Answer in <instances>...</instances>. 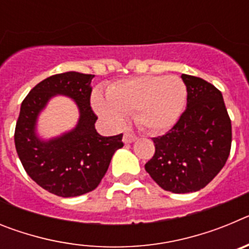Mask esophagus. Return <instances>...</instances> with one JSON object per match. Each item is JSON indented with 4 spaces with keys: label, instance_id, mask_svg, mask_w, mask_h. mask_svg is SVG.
I'll return each instance as SVG.
<instances>
[{
    "label": "esophagus",
    "instance_id": "obj_1",
    "mask_svg": "<svg viewBox=\"0 0 249 249\" xmlns=\"http://www.w3.org/2000/svg\"><path fill=\"white\" fill-rule=\"evenodd\" d=\"M136 140H137V137H136L133 133H124V135H123V143L124 144L132 143V142H135Z\"/></svg>",
    "mask_w": 249,
    "mask_h": 249
}]
</instances>
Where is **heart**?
I'll return each instance as SVG.
<instances>
[{
  "mask_svg": "<svg viewBox=\"0 0 249 249\" xmlns=\"http://www.w3.org/2000/svg\"><path fill=\"white\" fill-rule=\"evenodd\" d=\"M187 87L178 76H140L112 83L106 97L96 92L92 106L103 121L123 126L126 114L135 113L136 123L152 133L169 129L181 117Z\"/></svg>",
  "mask_w": 249,
  "mask_h": 249,
  "instance_id": "obj_1",
  "label": "heart"
}]
</instances>
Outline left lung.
Here are the masks:
<instances>
[{"label": "left lung", "mask_w": 249, "mask_h": 249, "mask_svg": "<svg viewBox=\"0 0 249 249\" xmlns=\"http://www.w3.org/2000/svg\"><path fill=\"white\" fill-rule=\"evenodd\" d=\"M187 108L164 136L153 138L156 152L144 164L152 179L172 193L197 192L227 162L232 126L221 91L199 77L182 74Z\"/></svg>", "instance_id": "obj_1"}]
</instances>
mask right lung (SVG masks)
<instances>
[{
  "mask_svg": "<svg viewBox=\"0 0 249 249\" xmlns=\"http://www.w3.org/2000/svg\"><path fill=\"white\" fill-rule=\"evenodd\" d=\"M94 74L65 72L53 74L31 89L19 109L15 146L22 166L38 186L59 197H77L97 188L122 148V136H101L89 106ZM65 95L76 103L80 117L71 131L45 140L36 132V121L48 102Z\"/></svg>",
  "mask_w": 249,
  "mask_h": 249,
  "instance_id": "1",
  "label": "right lung"
}]
</instances>
